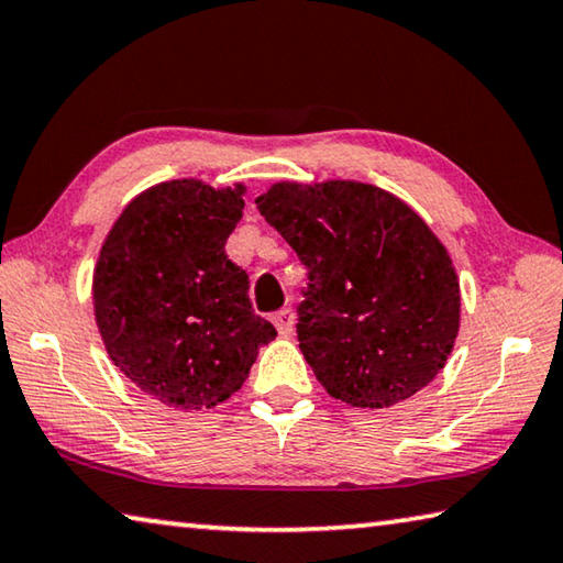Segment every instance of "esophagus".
Returning a JSON list of instances; mask_svg holds the SVG:
<instances>
[{
	"label": "esophagus",
	"instance_id": "esophagus-1",
	"mask_svg": "<svg viewBox=\"0 0 563 563\" xmlns=\"http://www.w3.org/2000/svg\"><path fill=\"white\" fill-rule=\"evenodd\" d=\"M273 322H275V328H278L280 335L288 338V335H292V330H295V312L290 308H283L280 312H275Z\"/></svg>",
	"mask_w": 563,
	"mask_h": 563
}]
</instances>
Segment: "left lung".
<instances>
[{
    "mask_svg": "<svg viewBox=\"0 0 563 563\" xmlns=\"http://www.w3.org/2000/svg\"><path fill=\"white\" fill-rule=\"evenodd\" d=\"M255 206L308 268L298 340L328 395L385 409L430 385L452 355L462 295L419 213L345 178L278 180Z\"/></svg>",
    "mask_w": 563,
    "mask_h": 563,
    "instance_id": "8db88e82",
    "label": "left lung"
}]
</instances>
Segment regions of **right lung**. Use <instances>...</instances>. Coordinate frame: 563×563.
<instances>
[{"label":"right lung","mask_w":563,"mask_h":563,"mask_svg":"<svg viewBox=\"0 0 563 563\" xmlns=\"http://www.w3.org/2000/svg\"><path fill=\"white\" fill-rule=\"evenodd\" d=\"M243 198L245 184L164 180L131 198L99 251L91 300L103 347L166 407L221 405L278 335L253 312L247 275L225 255Z\"/></svg>","instance_id":"add662e5"}]
</instances>
